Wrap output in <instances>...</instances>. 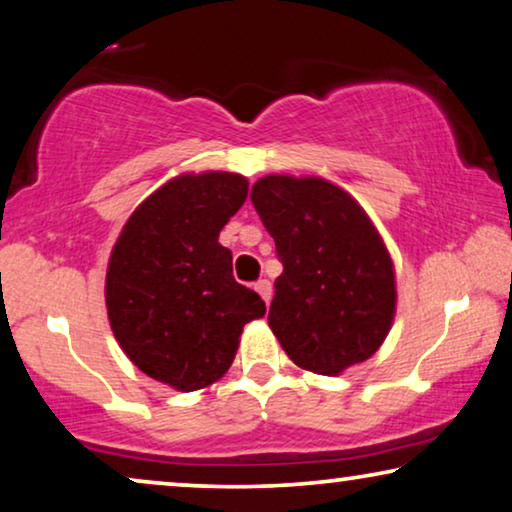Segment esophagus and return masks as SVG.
Returning a JSON list of instances; mask_svg holds the SVG:
<instances>
[{
  "label": "esophagus",
  "mask_w": 512,
  "mask_h": 512,
  "mask_svg": "<svg viewBox=\"0 0 512 512\" xmlns=\"http://www.w3.org/2000/svg\"><path fill=\"white\" fill-rule=\"evenodd\" d=\"M254 289L258 291V296L265 300V305H268L270 298H272V284L268 282V279H258V282L254 284Z\"/></svg>",
  "instance_id": "obj_1"
}]
</instances>
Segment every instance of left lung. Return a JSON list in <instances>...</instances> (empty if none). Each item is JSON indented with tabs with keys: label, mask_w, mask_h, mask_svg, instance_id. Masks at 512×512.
<instances>
[{
	"label": "left lung",
	"mask_w": 512,
	"mask_h": 512,
	"mask_svg": "<svg viewBox=\"0 0 512 512\" xmlns=\"http://www.w3.org/2000/svg\"><path fill=\"white\" fill-rule=\"evenodd\" d=\"M284 272L268 324L296 366L319 375L373 356L396 312L394 263L352 195L319 177L268 174L251 188Z\"/></svg>",
	"instance_id": "1"
}]
</instances>
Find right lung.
I'll return each instance as SVG.
<instances>
[{"instance_id":"add662e5","label":"right lung","mask_w":512,"mask_h":512,"mask_svg":"<svg viewBox=\"0 0 512 512\" xmlns=\"http://www.w3.org/2000/svg\"><path fill=\"white\" fill-rule=\"evenodd\" d=\"M235 172L179 174L125 223L107 268L109 324L118 345L153 380L195 391L226 375L244 324L265 303L237 284L219 233L244 205Z\"/></svg>"}]
</instances>
